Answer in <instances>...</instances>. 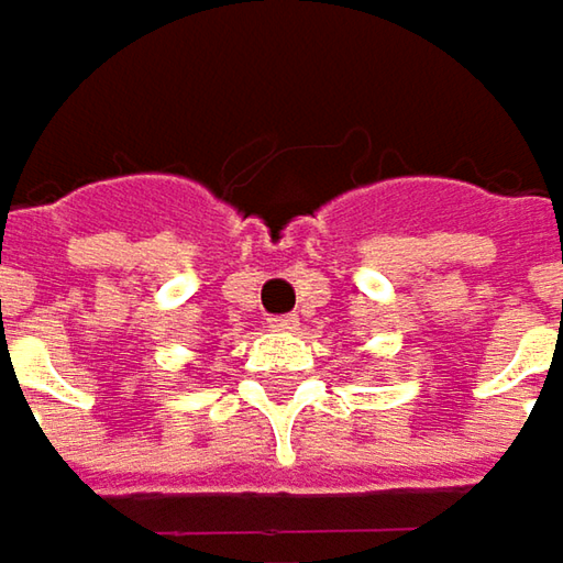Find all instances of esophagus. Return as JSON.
<instances>
[{"instance_id":"esophagus-1","label":"esophagus","mask_w":563,"mask_h":563,"mask_svg":"<svg viewBox=\"0 0 563 563\" xmlns=\"http://www.w3.org/2000/svg\"><path fill=\"white\" fill-rule=\"evenodd\" d=\"M268 327L275 333H295L301 327V320H298V313H282V317H268Z\"/></svg>"}]
</instances>
